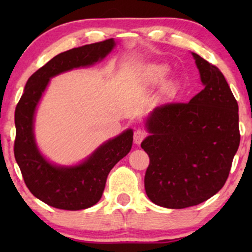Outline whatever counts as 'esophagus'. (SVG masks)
I'll return each instance as SVG.
<instances>
[{
  "mask_svg": "<svg viewBox=\"0 0 252 252\" xmlns=\"http://www.w3.org/2000/svg\"><path fill=\"white\" fill-rule=\"evenodd\" d=\"M147 137V132L143 129H136L135 132H134V135H133V139H134V142L136 144H140L142 141L146 139Z\"/></svg>",
  "mask_w": 252,
  "mask_h": 252,
  "instance_id": "esophagus-1",
  "label": "esophagus"
}]
</instances>
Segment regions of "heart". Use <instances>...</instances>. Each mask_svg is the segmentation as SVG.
I'll list each match as a JSON object with an SVG mask.
<instances>
[{
	"instance_id": "b5f03b06",
	"label": "heart",
	"mask_w": 252,
	"mask_h": 252,
	"mask_svg": "<svg viewBox=\"0 0 252 252\" xmlns=\"http://www.w3.org/2000/svg\"><path fill=\"white\" fill-rule=\"evenodd\" d=\"M168 68L163 64H153L146 68V79L150 84H161L167 77Z\"/></svg>"
}]
</instances>
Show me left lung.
I'll list each match as a JSON object with an SVG mask.
<instances>
[{
  "instance_id": "obj_1",
  "label": "left lung",
  "mask_w": 252,
  "mask_h": 252,
  "mask_svg": "<svg viewBox=\"0 0 252 252\" xmlns=\"http://www.w3.org/2000/svg\"><path fill=\"white\" fill-rule=\"evenodd\" d=\"M204 85L189 102L158 106L141 143L149 156L144 189L155 204H201L226 184L240 146L239 105L216 65L192 53Z\"/></svg>"
}]
</instances>
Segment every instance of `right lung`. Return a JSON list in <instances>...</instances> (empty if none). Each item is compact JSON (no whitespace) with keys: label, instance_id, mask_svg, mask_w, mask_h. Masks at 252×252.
Here are the masks:
<instances>
[{"label":"right lung","instance_id":"add662e5","mask_svg":"<svg viewBox=\"0 0 252 252\" xmlns=\"http://www.w3.org/2000/svg\"><path fill=\"white\" fill-rule=\"evenodd\" d=\"M115 47L108 39L64 51L31 75L15 111L16 139L13 151L24 181L36 198L62 210L91 208L102 197L112 167L129 153L133 130L103 144L84 163L73 167H57L41 156L33 135L34 111L49 79L74 67L101 61Z\"/></svg>","mask_w":252,"mask_h":252}]
</instances>
